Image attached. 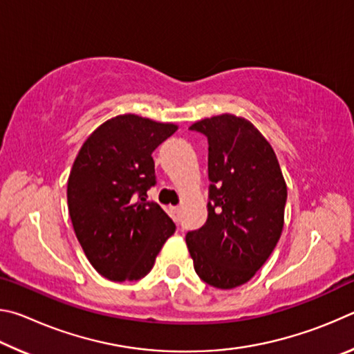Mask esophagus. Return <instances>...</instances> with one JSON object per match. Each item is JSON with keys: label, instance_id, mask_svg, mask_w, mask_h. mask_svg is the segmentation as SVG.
<instances>
[{"label": "esophagus", "instance_id": "obj_1", "mask_svg": "<svg viewBox=\"0 0 354 354\" xmlns=\"http://www.w3.org/2000/svg\"><path fill=\"white\" fill-rule=\"evenodd\" d=\"M179 214H181V211H179V207H170V215L173 217V220L176 221H179Z\"/></svg>", "mask_w": 354, "mask_h": 354}]
</instances>
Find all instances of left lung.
<instances>
[{
    "mask_svg": "<svg viewBox=\"0 0 354 354\" xmlns=\"http://www.w3.org/2000/svg\"><path fill=\"white\" fill-rule=\"evenodd\" d=\"M207 139L206 223L185 236L206 284L232 289L254 277L277 247L287 187L277 154L247 120L230 113L189 128Z\"/></svg>",
    "mask_w": 354,
    "mask_h": 354,
    "instance_id": "1",
    "label": "left lung"
}]
</instances>
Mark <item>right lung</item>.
I'll use <instances>...</instances> for the list:
<instances>
[{"label":"right lung","mask_w":354,"mask_h":354,"mask_svg":"<svg viewBox=\"0 0 354 354\" xmlns=\"http://www.w3.org/2000/svg\"><path fill=\"white\" fill-rule=\"evenodd\" d=\"M139 115L107 120L84 142L67 200L77 241L101 277L140 279L176 226L147 192L156 185L153 151L176 133Z\"/></svg>","instance_id":"obj_1"}]
</instances>
